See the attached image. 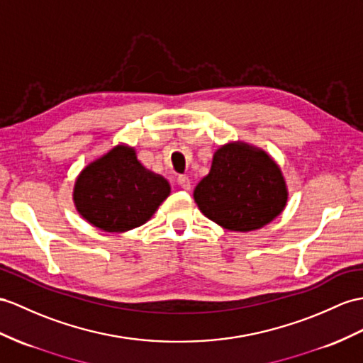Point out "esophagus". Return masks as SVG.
Returning a JSON list of instances; mask_svg holds the SVG:
<instances>
[{
	"mask_svg": "<svg viewBox=\"0 0 363 363\" xmlns=\"http://www.w3.org/2000/svg\"><path fill=\"white\" fill-rule=\"evenodd\" d=\"M179 184H180V186H182L184 191H189V189H191V180H189V177H186V175L179 177Z\"/></svg>",
	"mask_w": 363,
	"mask_h": 363,
	"instance_id": "esophagus-1",
	"label": "esophagus"
}]
</instances>
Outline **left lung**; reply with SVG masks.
I'll return each instance as SVG.
<instances>
[{
    "mask_svg": "<svg viewBox=\"0 0 363 363\" xmlns=\"http://www.w3.org/2000/svg\"><path fill=\"white\" fill-rule=\"evenodd\" d=\"M288 196L280 166L263 149L245 141L218 146L208 175L194 189L203 214L234 233H250L271 223L284 212Z\"/></svg>",
    "mask_w": 363,
    "mask_h": 363,
    "instance_id": "obj_1",
    "label": "left lung"
}]
</instances>
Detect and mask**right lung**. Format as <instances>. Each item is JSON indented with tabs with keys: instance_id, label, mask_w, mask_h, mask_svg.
Listing matches in <instances>:
<instances>
[{
	"instance_id": "1",
	"label": "right lung",
	"mask_w": 363,
	"mask_h": 363,
	"mask_svg": "<svg viewBox=\"0 0 363 363\" xmlns=\"http://www.w3.org/2000/svg\"><path fill=\"white\" fill-rule=\"evenodd\" d=\"M169 194V182L141 164L134 146L118 143L77 175L72 200L87 223L126 233L151 220Z\"/></svg>"
}]
</instances>
